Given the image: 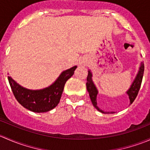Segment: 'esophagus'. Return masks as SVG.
Instances as JSON below:
<instances>
[{
  "label": "esophagus",
  "mask_w": 150,
  "mask_h": 150,
  "mask_svg": "<svg viewBox=\"0 0 150 150\" xmlns=\"http://www.w3.org/2000/svg\"><path fill=\"white\" fill-rule=\"evenodd\" d=\"M79 64L81 66H86L87 64V60L85 59H81L79 61Z\"/></svg>",
  "instance_id": "34e87169"
}]
</instances>
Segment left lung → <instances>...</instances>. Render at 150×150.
<instances>
[{
	"instance_id": "8db88e82",
	"label": "left lung",
	"mask_w": 150,
	"mask_h": 150,
	"mask_svg": "<svg viewBox=\"0 0 150 150\" xmlns=\"http://www.w3.org/2000/svg\"><path fill=\"white\" fill-rule=\"evenodd\" d=\"M144 65L143 62H141L139 68L138 72H137V75H136L135 78H134V81L131 83V86H130L129 88L128 89V91H126L127 95L128 96L130 100V104H131L134 102V101L135 100L136 97L137 96V94L139 93V91L141 84H142V78H143L144 75ZM88 73L87 76V82H86V88H87V91L89 93V96H90V99L91 100L92 104H93V107L99 111L100 112L104 113V114H113L115 113L114 112H104L103 110H101L100 108H99V106L97 104V101H96V96H97L98 93V89L96 88V86H95L94 83L93 81V74H92L91 69L88 70Z\"/></svg>"
}]
</instances>
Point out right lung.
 Masks as SVG:
<instances>
[{
    "mask_svg": "<svg viewBox=\"0 0 150 150\" xmlns=\"http://www.w3.org/2000/svg\"><path fill=\"white\" fill-rule=\"evenodd\" d=\"M77 66L64 70L48 87L32 90L16 83L11 76L8 82L16 100L25 108L34 112H46L57 106L61 99L67 81L73 75Z\"/></svg>",
    "mask_w": 150,
    "mask_h": 150,
    "instance_id": "right-lung-1",
    "label": "right lung"
}]
</instances>
